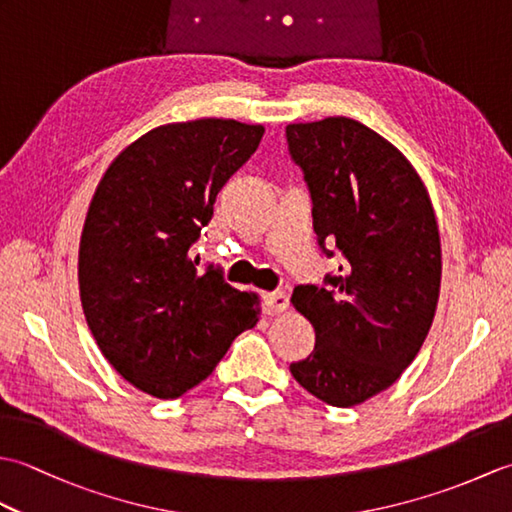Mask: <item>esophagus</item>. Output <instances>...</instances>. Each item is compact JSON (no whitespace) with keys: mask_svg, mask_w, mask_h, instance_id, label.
I'll use <instances>...</instances> for the list:
<instances>
[{"mask_svg":"<svg viewBox=\"0 0 512 512\" xmlns=\"http://www.w3.org/2000/svg\"><path fill=\"white\" fill-rule=\"evenodd\" d=\"M290 308V299L286 292H268L266 295V312L268 314H281Z\"/></svg>","mask_w":512,"mask_h":512,"instance_id":"esophagus-1","label":"esophagus"}]
</instances>
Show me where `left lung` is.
Listing matches in <instances>:
<instances>
[{
  "label": "left lung",
  "mask_w": 512,
  "mask_h": 512,
  "mask_svg": "<svg viewBox=\"0 0 512 512\" xmlns=\"http://www.w3.org/2000/svg\"><path fill=\"white\" fill-rule=\"evenodd\" d=\"M286 136L319 242L345 255L330 288L292 292L317 345L290 372L328 405L354 407L394 385L427 339L442 281L436 209L407 156L354 118L292 123Z\"/></svg>",
  "instance_id": "left-lung-1"
}]
</instances>
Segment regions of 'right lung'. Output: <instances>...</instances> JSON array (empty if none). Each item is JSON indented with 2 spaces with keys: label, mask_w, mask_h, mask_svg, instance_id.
Listing matches in <instances>:
<instances>
[{
  "label": "right lung",
  "mask_w": 512,
  "mask_h": 512,
  "mask_svg": "<svg viewBox=\"0 0 512 512\" xmlns=\"http://www.w3.org/2000/svg\"><path fill=\"white\" fill-rule=\"evenodd\" d=\"M262 136L264 125L233 118L154 127L112 160L92 195L79 244L85 321L110 365L149 396L200 385L259 321V295L213 268L200 277L189 248Z\"/></svg>",
  "instance_id": "add662e5"
}]
</instances>
